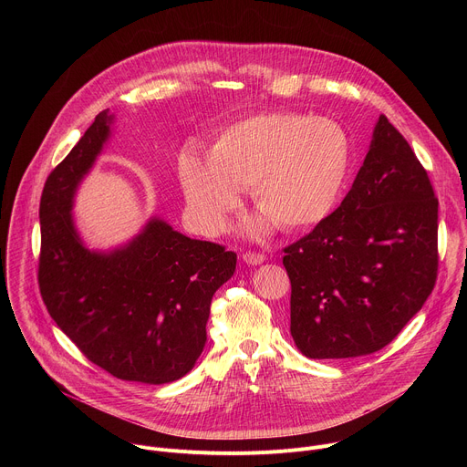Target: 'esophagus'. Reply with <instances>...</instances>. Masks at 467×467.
<instances>
[{
  "label": "esophagus",
  "instance_id": "34e87169",
  "mask_svg": "<svg viewBox=\"0 0 467 467\" xmlns=\"http://www.w3.org/2000/svg\"><path fill=\"white\" fill-rule=\"evenodd\" d=\"M242 258H244V262L256 265V264H262L265 260V254L264 253H254V251H245Z\"/></svg>",
  "mask_w": 467,
  "mask_h": 467
}]
</instances>
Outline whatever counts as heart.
Masks as SVG:
<instances>
[{"mask_svg": "<svg viewBox=\"0 0 467 467\" xmlns=\"http://www.w3.org/2000/svg\"><path fill=\"white\" fill-rule=\"evenodd\" d=\"M353 166L348 130L330 118L297 112H260L225 127L209 155L184 148L177 175L186 211L197 231L216 234L240 203L242 188L260 216L256 233L274 222L305 231L340 205Z\"/></svg>", "mask_w": 467, "mask_h": 467, "instance_id": "heart-1", "label": "heart"}]
</instances>
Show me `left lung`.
<instances>
[{
    "label": "left lung",
    "mask_w": 467,
    "mask_h": 467,
    "mask_svg": "<svg viewBox=\"0 0 467 467\" xmlns=\"http://www.w3.org/2000/svg\"><path fill=\"white\" fill-rule=\"evenodd\" d=\"M283 251L290 332L308 358L375 353L421 310L438 277V197L384 114L340 207Z\"/></svg>",
    "instance_id": "obj_1"
}]
</instances>
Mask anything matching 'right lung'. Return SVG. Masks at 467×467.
Listing matches in <instances>:
<instances>
[{
	"mask_svg": "<svg viewBox=\"0 0 467 467\" xmlns=\"http://www.w3.org/2000/svg\"><path fill=\"white\" fill-rule=\"evenodd\" d=\"M110 119L99 112L46 179L38 288L49 316L90 362L121 380L166 384L202 355L213 296L233 277L236 253L162 220L110 253L81 244L72 199L109 139Z\"/></svg>",
	"mask_w": 467,
	"mask_h": 467,
	"instance_id": "obj_1",
	"label": "right lung"
}]
</instances>
